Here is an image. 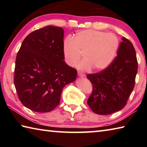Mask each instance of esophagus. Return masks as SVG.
Segmentation results:
<instances>
[{
    "label": "esophagus",
    "instance_id": "esophagus-1",
    "mask_svg": "<svg viewBox=\"0 0 147 147\" xmlns=\"http://www.w3.org/2000/svg\"><path fill=\"white\" fill-rule=\"evenodd\" d=\"M78 76H80V77H84V76H85V74H84V73H80V72H78Z\"/></svg>",
    "mask_w": 147,
    "mask_h": 147
}]
</instances>
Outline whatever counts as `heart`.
Segmentation results:
<instances>
[{
    "label": "heart",
    "mask_w": 147,
    "mask_h": 147,
    "mask_svg": "<svg viewBox=\"0 0 147 147\" xmlns=\"http://www.w3.org/2000/svg\"><path fill=\"white\" fill-rule=\"evenodd\" d=\"M120 42L112 33L84 30L77 32L74 38L64 39L63 54L66 63L73 66L83 54L84 60L77 65L81 70L101 71L110 65L117 54Z\"/></svg>",
    "instance_id": "1"
}]
</instances>
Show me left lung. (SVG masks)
Returning <instances> with one entry per match:
<instances>
[{
  "label": "left lung",
  "instance_id": "8db88e82",
  "mask_svg": "<svg viewBox=\"0 0 147 147\" xmlns=\"http://www.w3.org/2000/svg\"><path fill=\"white\" fill-rule=\"evenodd\" d=\"M117 54L108 67L87 75L93 86L88 104L99 115H109L123 109L135 86L138 60L132 43L123 37Z\"/></svg>",
  "mask_w": 147,
  "mask_h": 147
}]
</instances>
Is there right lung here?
Here are the masks:
<instances>
[{"mask_svg":"<svg viewBox=\"0 0 147 147\" xmlns=\"http://www.w3.org/2000/svg\"><path fill=\"white\" fill-rule=\"evenodd\" d=\"M63 34L58 26L36 30L26 37L17 54V93L22 104L36 112L53 110L63 88L76 78L77 71L63 61Z\"/></svg>","mask_w":147,"mask_h":147,"instance_id":"right-lung-1","label":"right lung"}]
</instances>
